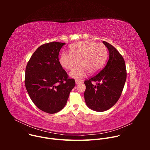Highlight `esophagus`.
<instances>
[{"label": "esophagus", "mask_w": 150, "mask_h": 150, "mask_svg": "<svg viewBox=\"0 0 150 150\" xmlns=\"http://www.w3.org/2000/svg\"><path fill=\"white\" fill-rule=\"evenodd\" d=\"M82 83V81H79V80H75V83H76V85L80 84V83Z\"/></svg>", "instance_id": "34e87169"}]
</instances>
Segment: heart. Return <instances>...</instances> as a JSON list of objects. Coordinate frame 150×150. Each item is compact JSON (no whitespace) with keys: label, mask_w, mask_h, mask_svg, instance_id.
I'll return each instance as SVG.
<instances>
[{"label":"heart","mask_w":150,"mask_h":150,"mask_svg":"<svg viewBox=\"0 0 150 150\" xmlns=\"http://www.w3.org/2000/svg\"><path fill=\"white\" fill-rule=\"evenodd\" d=\"M69 49L70 52H63L61 53L59 62L63 68L70 70L78 60V65L69 74L75 79L83 78L87 72L91 75L98 72L108 57V50L104 45L90 41L76 42L69 47Z\"/></svg>","instance_id":"1"}]
</instances>
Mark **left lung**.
Listing matches in <instances>:
<instances>
[{
	"mask_svg": "<svg viewBox=\"0 0 150 150\" xmlns=\"http://www.w3.org/2000/svg\"><path fill=\"white\" fill-rule=\"evenodd\" d=\"M109 52L105 66L98 74L85 80L84 98L88 108L104 112L110 109L119 100L126 79V69L123 57L112 45L103 41ZM96 82L94 86L92 83Z\"/></svg>",
	"mask_w": 150,
	"mask_h": 150,
	"instance_id": "1",
	"label": "left lung"
}]
</instances>
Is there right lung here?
I'll list each match as a JSON object with an SVG mask.
<instances>
[{"label":"right lung","mask_w":150,"mask_h":150,"mask_svg":"<svg viewBox=\"0 0 150 150\" xmlns=\"http://www.w3.org/2000/svg\"><path fill=\"white\" fill-rule=\"evenodd\" d=\"M65 42H50L33 54L25 69V85L30 98L41 110L53 114L65 106L74 79L69 78L59 60Z\"/></svg>","instance_id":"obj_1"}]
</instances>
